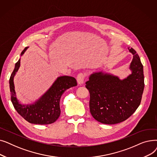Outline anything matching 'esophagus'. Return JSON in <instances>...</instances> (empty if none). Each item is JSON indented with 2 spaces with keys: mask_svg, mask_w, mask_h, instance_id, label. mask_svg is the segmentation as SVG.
I'll return each mask as SVG.
<instances>
[{
  "mask_svg": "<svg viewBox=\"0 0 157 157\" xmlns=\"http://www.w3.org/2000/svg\"><path fill=\"white\" fill-rule=\"evenodd\" d=\"M85 78V74L83 73H79L77 76V81L79 85H82L84 83V80Z\"/></svg>",
  "mask_w": 157,
  "mask_h": 157,
  "instance_id": "obj_1",
  "label": "esophagus"
}]
</instances>
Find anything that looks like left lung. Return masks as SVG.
Wrapping results in <instances>:
<instances>
[{
	"instance_id": "obj_1",
	"label": "left lung",
	"mask_w": 157,
	"mask_h": 157,
	"mask_svg": "<svg viewBox=\"0 0 157 157\" xmlns=\"http://www.w3.org/2000/svg\"><path fill=\"white\" fill-rule=\"evenodd\" d=\"M129 69L132 73L123 79L103 71L93 72L86 82L90 95L92 117L104 124H116L128 118L141 101L144 88L143 65L134 49Z\"/></svg>"
}]
</instances>
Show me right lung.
Segmentation results:
<instances>
[{"instance_id":"obj_1","label":"right lung","mask_w":157,"mask_h":157,"mask_svg":"<svg viewBox=\"0 0 157 157\" xmlns=\"http://www.w3.org/2000/svg\"><path fill=\"white\" fill-rule=\"evenodd\" d=\"M29 47L21 53L22 56ZM20 66V59L15 63V67L10 79L11 99L16 111L28 122L33 124L48 125L54 123L60 115V101L66 90L77 85L76 79L71 76H63L57 78L47 91L34 103L21 104L16 97L14 78Z\"/></svg>"}]
</instances>
